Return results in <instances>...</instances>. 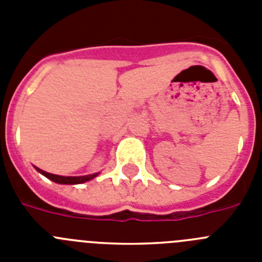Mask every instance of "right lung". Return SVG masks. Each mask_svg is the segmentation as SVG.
<instances>
[{"instance_id":"add662e5","label":"right lung","mask_w":262,"mask_h":262,"mask_svg":"<svg viewBox=\"0 0 262 262\" xmlns=\"http://www.w3.org/2000/svg\"><path fill=\"white\" fill-rule=\"evenodd\" d=\"M35 169L38 170L40 174H43L45 177H47L48 180H51V181L56 182V184H61V185H77V184H84V182H88L90 181V180H93L94 177H97V176L99 174V173H94V174H88V176H68V177H66V176H57V174H52V173H48V172H45V170H41V169L36 168Z\"/></svg>"}]
</instances>
